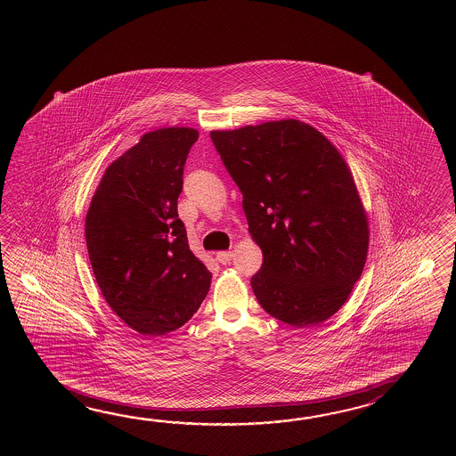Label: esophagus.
Instances as JSON below:
<instances>
[{
    "instance_id": "34e87169",
    "label": "esophagus",
    "mask_w": 456,
    "mask_h": 456,
    "mask_svg": "<svg viewBox=\"0 0 456 456\" xmlns=\"http://www.w3.org/2000/svg\"><path fill=\"white\" fill-rule=\"evenodd\" d=\"M216 259L222 264H230L232 259V251H220L216 252Z\"/></svg>"
}]
</instances>
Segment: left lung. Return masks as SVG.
<instances>
[{"mask_svg":"<svg viewBox=\"0 0 456 456\" xmlns=\"http://www.w3.org/2000/svg\"><path fill=\"white\" fill-rule=\"evenodd\" d=\"M210 136L261 248L251 285L262 308L295 328L330 320L359 281L370 241L369 216L339 150L297 118Z\"/></svg>","mask_w":456,"mask_h":456,"instance_id":"obj_1","label":"left lung"}]
</instances>
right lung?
<instances>
[{"label":"right lung","mask_w":456,"mask_h":456,"mask_svg":"<svg viewBox=\"0 0 456 456\" xmlns=\"http://www.w3.org/2000/svg\"><path fill=\"white\" fill-rule=\"evenodd\" d=\"M199 132H148L107 166L85 222L89 262L107 305L128 328L165 336L194 316L212 273L189 249L177 215L183 171Z\"/></svg>","instance_id":"right-lung-1"}]
</instances>
